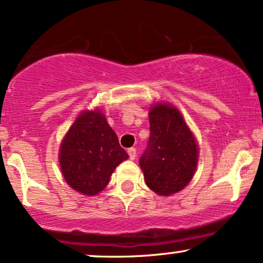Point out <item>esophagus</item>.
I'll return each mask as SVG.
<instances>
[{
	"label": "esophagus",
	"instance_id": "obj_1",
	"mask_svg": "<svg viewBox=\"0 0 263 263\" xmlns=\"http://www.w3.org/2000/svg\"><path fill=\"white\" fill-rule=\"evenodd\" d=\"M128 156H129V159H136V156H137V151H136V148H129L127 151Z\"/></svg>",
	"mask_w": 263,
	"mask_h": 263
}]
</instances>
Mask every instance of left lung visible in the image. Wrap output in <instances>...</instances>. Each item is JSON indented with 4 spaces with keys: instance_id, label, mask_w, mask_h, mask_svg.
Here are the masks:
<instances>
[{
    "instance_id": "8db88e82",
    "label": "left lung",
    "mask_w": 263,
    "mask_h": 263,
    "mask_svg": "<svg viewBox=\"0 0 263 263\" xmlns=\"http://www.w3.org/2000/svg\"><path fill=\"white\" fill-rule=\"evenodd\" d=\"M151 136L140 158L147 186L169 196L191 181L197 166V143L178 109L157 104L149 111Z\"/></svg>"
}]
</instances>
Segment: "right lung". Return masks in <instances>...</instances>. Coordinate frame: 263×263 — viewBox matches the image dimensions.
<instances>
[{
  "instance_id": "obj_1",
  "label": "right lung",
  "mask_w": 263,
  "mask_h": 263,
  "mask_svg": "<svg viewBox=\"0 0 263 263\" xmlns=\"http://www.w3.org/2000/svg\"><path fill=\"white\" fill-rule=\"evenodd\" d=\"M127 158L99 110L85 111L77 118L60 149V165L66 182L87 196L105 189L115 167Z\"/></svg>"
}]
</instances>
